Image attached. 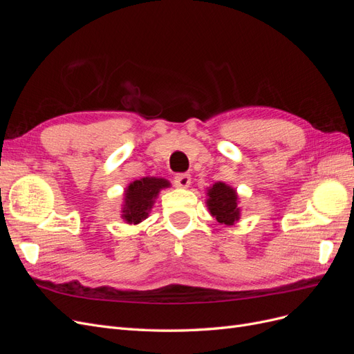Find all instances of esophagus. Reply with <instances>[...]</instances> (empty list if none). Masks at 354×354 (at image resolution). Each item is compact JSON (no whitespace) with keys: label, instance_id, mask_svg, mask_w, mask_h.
I'll return each instance as SVG.
<instances>
[{"label":"esophagus","instance_id":"1","mask_svg":"<svg viewBox=\"0 0 354 354\" xmlns=\"http://www.w3.org/2000/svg\"><path fill=\"white\" fill-rule=\"evenodd\" d=\"M174 183L177 187H189L190 186V176L189 174H177L174 177Z\"/></svg>","mask_w":354,"mask_h":354}]
</instances>
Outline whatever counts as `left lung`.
<instances>
[{"label":"left lung","instance_id":"left-lung-1","mask_svg":"<svg viewBox=\"0 0 354 354\" xmlns=\"http://www.w3.org/2000/svg\"><path fill=\"white\" fill-rule=\"evenodd\" d=\"M207 207L211 216L226 227L233 226L241 218V207L238 192L232 186L217 181L207 187Z\"/></svg>","mask_w":354,"mask_h":354}]
</instances>
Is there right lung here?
Returning a JSON list of instances; mask_svg holds the SVG:
<instances>
[{"label": "right lung", "instance_id": "1", "mask_svg": "<svg viewBox=\"0 0 354 354\" xmlns=\"http://www.w3.org/2000/svg\"><path fill=\"white\" fill-rule=\"evenodd\" d=\"M171 183L162 177H143L131 181L124 190L121 218L127 224H138L149 217L153 203L162 189Z\"/></svg>", "mask_w": 354, "mask_h": 354}]
</instances>
